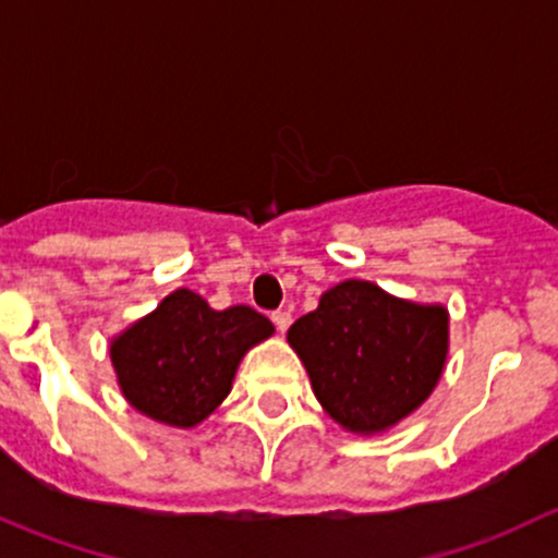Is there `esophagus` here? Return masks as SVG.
I'll return each mask as SVG.
<instances>
[{
	"label": "esophagus",
	"instance_id": "esophagus-1",
	"mask_svg": "<svg viewBox=\"0 0 558 558\" xmlns=\"http://www.w3.org/2000/svg\"><path fill=\"white\" fill-rule=\"evenodd\" d=\"M271 322H274V325H277L279 332H284L287 327H290L292 317H290V312H274V314H271Z\"/></svg>",
	"mask_w": 558,
	"mask_h": 558
}]
</instances>
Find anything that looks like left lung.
I'll list each match as a JSON object with an SVG mask.
<instances>
[{
  "mask_svg": "<svg viewBox=\"0 0 558 558\" xmlns=\"http://www.w3.org/2000/svg\"><path fill=\"white\" fill-rule=\"evenodd\" d=\"M317 400L349 433L373 435L416 411L444 373L449 312L347 279L287 330Z\"/></svg>",
  "mask_w": 558,
  "mask_h": 558,
  "instance_id": "1",
  "label": "left lung"
}]
</instances>
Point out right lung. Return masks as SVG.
<instances>
[{
    "mask_svg": "<svg viewBox=\"0 0 558 558\" xmlns=\"http://www.w3.org/2000/svg\"><path fill=\"white\" fill-rule=\"evenodd\" d=\"M274 325L250 306L215 312L193 290H174L109 343L123 398L169 427L204 422L233 387L236 367Z\"/></svg>",
    "mask_w": 558,
    "mask_h": 558,
    "instance_id": "right-lung-1",
    "label": "right lung"
}]
</instances>
